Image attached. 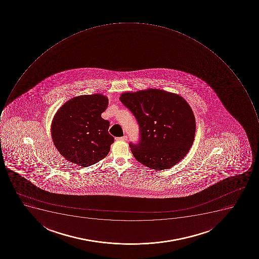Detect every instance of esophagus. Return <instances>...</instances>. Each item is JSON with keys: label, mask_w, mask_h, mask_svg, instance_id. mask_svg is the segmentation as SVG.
Masks as SVG:
<instances>
[{"label": "esophagus", "mask_w": 259, "mask_h": 259, "mask_svg": "<svg viewBox=\"0 0 259 259\" xmlns=\"http://www.w3.org/2000/svg\"><path fill=\"white\" fill-rule=\"evenodd\" d=\"M127 139H128V138H127V136H123V137H120V138H118V139H117V140L127 141Z\"/></svg>", "instance_id": "esophagus-1"}]
</instances>
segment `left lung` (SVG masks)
I'll use <instances>...</instances> for the list:
<instances>
[{"instance_id": "1", "label": "left lung", "mask_w": 259, "mask_h": 259, "mask_svg": "<svg viewBox=\"0 0 259 259\" xmlns=\"http://www.w3.org/2000/svg\"><path fill=\"white\" fill-rule=\"evenodd\" d=\"M139 125V141L130 143L139 163L155 170L168 169L190 151L195 136L194 112L179 95L150 88L120 97Z\"/></svg>"}]
</instances>
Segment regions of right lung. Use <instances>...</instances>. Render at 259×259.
Instances as JSON below:
<instances>
[{
	"label": "right lung",
	"mask_w": 259,
	"mask_h": 259,
	"mask_svg": "<svg viewBox=\"0 0 259 259\" xmlns=\"http://www.w3.org/2000/svg\"><path fill=\"white\" fill-rule=\"evenodd\" d=\"M108 104L103 95H85L68 100L58 109L52 122V138L65 159L88 167L107 156L114 143L108 133L110 123L101 117Z\"/></svg>",
	"instance_id": "obj_1"
}]
</instances>
